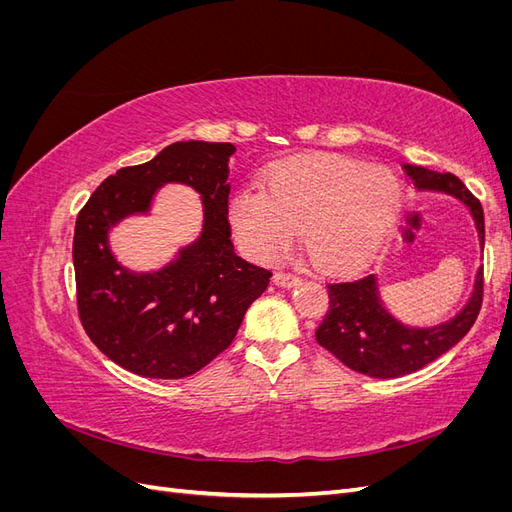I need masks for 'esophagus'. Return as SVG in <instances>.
<instances>
[{
	"label": "esophagus",
	"instance_id": "obj_1",
	"mask_svg": "<svg viewBox=\"0 0 512 512\" xmlns=\"http://www.w3.org/2000/svg\"><path fill=\"white\" fill-rule=\"evenodd\" d=\"M273 282H275L277 286L290 288V286H297L301 280H299L297 275H292V273H282V271H277V273L273 275Z\"/></svg>",
	"mask_w": 512,
	"mask_h": 512
}]
</instances>
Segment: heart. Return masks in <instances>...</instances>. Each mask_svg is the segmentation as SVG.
Wrapping results in <instances>:
<instances>
[{"label":"heart","instance_id":"obj_1","mask_svg":"<svg viewBox=\"0 0 512 512\" xmlns=\"http://www.w3.org/2000/svg\"><path fill=\"white\" fill-rule=\"evenodd\" d=\"M391 168L337 156H305L267 170L265 190L241 188L228 220L243 252L271 260L297 237L324 273H352L374 256L401 211Z\"/></svg>","mask_w":512,"mask_h":512}]
</instances>
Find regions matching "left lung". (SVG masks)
Segmentation results:
<instances>
[{"mask_svg": "<svg viewBox=\"0 0 512 512\" xmlns=\"http://www.w3.org/2000/svg\"><path fill=\"white\" fill-rule=\"evenodd\" d=\"M406 175L421 192L451 194L470 209L480 250L485 247V215L478 198L451 173H436L423 166L404 164ZM329 288V312L320 322L316 339L346 367L371 378H397L436 361L461 342L483 303V267L476 271L470 299L451 320L433 327H408L399 322L380 299L376 275L333 282Z\"/></svg>", "mask_w": 512, "mask_h": 512, "instance_id": "obj_1", "label": "left lung"}]
</instances>
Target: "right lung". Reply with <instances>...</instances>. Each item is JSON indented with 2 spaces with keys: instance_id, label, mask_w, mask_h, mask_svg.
I'll return each mask as SVG.
<instances>
[{
  "instance_id": "right-lung-1",
  "label": "right lung",
  "mask_w": 512,
  "mask_h": 512,
  "mask_svg": "<svg viewBox=\"0 0 512 512\" xmlns=\"http://www.w3.org/2000/svg\"><path fill=\"white\" fill-rule=\"evenodd\" d=\"M230 143L179 141L156 158L119 168L89 196L74 228L72 260L83 327L111 361L145 378L196 374L235 339L269 286L271 271L237 256L228 224ZM166 182L190 184L204 203L196 242L158 272L136 274L114 258L107 232L146 214Z\"/></svg>"
}]
</instances>
